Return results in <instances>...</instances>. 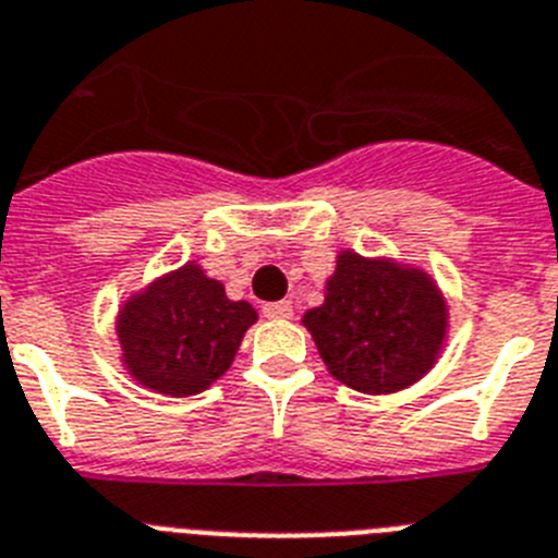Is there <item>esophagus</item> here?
Returning <instances> with one entry per match:
<instances>
[{"mask_svg":"<svg viewBox=\"0 0 558 558\" xmlns=\"http://www.w3.org/2000/svg\"><path fill=\"white\" fill-rule=\"evenodd\" d=\"M260 312H264L266 319H289L294 314V308L289 300H280V303H264Z\"/></svg>","mask_w":558,"mask_h":558,"instance_id":"1","label":"esophagus"}]
</instances>
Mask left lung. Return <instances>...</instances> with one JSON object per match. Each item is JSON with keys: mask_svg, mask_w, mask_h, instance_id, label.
I'll return each mask as SVG.
<instances>
[{"mask_svg": "<svg viewBox=\"0 0 558 558\" xmlns=\"http://www.w3.org/2000/svg\"><path fill=\"white\" fill-rule=\"evenodd\" d=\"M447 319V300L424 269L345 250L326 283V303L303 314V326L333 379L387 396L438 362Z\"/></svg>", "mask_w": 558, "mask_h": 558, "instance_id": "left-lung-1", "label": "left lung"}]
</instances>
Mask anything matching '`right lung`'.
Wrapping results in <instances>:
<instances>
[{"label":"right lung","mask_w":558,"mask_h":558,"mask_svg":"<svg viewBox=\"0 0 558 558\" xmlns=\"http://www.w3.org/2000/svg\"><path fill=\"white\" fill-rule=\"evenodd\" d=\"M255 319L246 300L227 298L225 286L191 260L123 303V365L154 393L196 396L225 376Z\"/></svg>","instance_id":"right-lung-1"}]
</instances>
